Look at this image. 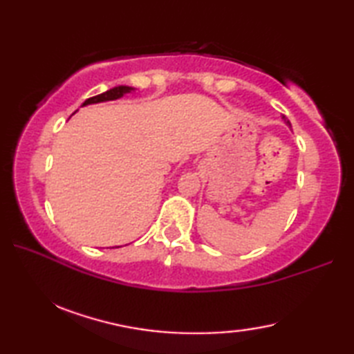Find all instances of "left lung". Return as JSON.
I'll list each match as a JSON object with an SVG mask.
<instances>
[{"label":"left lung","mask_w":354,"mask_h":354,"mask_svg":"<svg viewBox=\"0 0 354 354\" xmlns=\"http://www.w3.org/2000/svg\"><path fill=\"white\" fill-rule=\"evenodd\" d=\"M283 120H284V122H286V124H288V126H290V123H289V120H286L284 117H283Z\"/></svg>","instance_id":"1"}]
</instances>
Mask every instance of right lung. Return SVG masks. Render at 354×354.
I'll return each instance as SVG.
<instances>
[{"label": "right lung", "mask_w": 354, "mask_h": 354, "mask_svg": "<svg viewBox=\"0 0 354 354\" xmlns=\"http://www.w3.org/2000/svg\"><path fill=\"white\" fill-rule=\"evenodd\" d=\"M135 91V88L132 86H126V85H118V86H114L111 88L109 91H104L99 95L95 97H91V99L85 100L84 103H82V106H88V104H94V103H102V102H109V100H117V99H122L123 95L129 94Z\"/></svg>", "instance_id": "1"}]
</instances>
